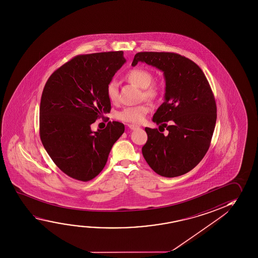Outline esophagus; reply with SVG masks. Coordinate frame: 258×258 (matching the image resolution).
<instances>
[{"label": "esophagus", "mask_w": 258, "mask_h": 258, "mask_svg": "<svg viewBox=\"0 0 258 258\" xmlns=\"http://www.w3.org/2000/svg\"><path fill=\"white\" fill-rule=\"evenodd\" d=\"M127 127H130V128L132 130V131H134L136 128H139L138 126H136V125H132V124H128V125H127Z\"/></svg>", "instance_id": "obj_1"}]
</instances>
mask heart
Wrapping results in <instances>:
<instances>
[{
	"mask_svg": "<svg viewBox=\"0 0 258 258\" xmlns=\"http://www.w3.org/2000/svg\"><path fill=\"white\" fill-rule=\"evenodd\" d=\"M126 78L132 84L142 89V98L153 101L159 97L160 88L157 85H153L154 76L152 73L148 69L142 68H133L126 74ZM106 94L110 102H118V85L116 81H110L106 87ZM149 110L150 109L148 104L130 106L118 112L117 117L124 122L140 124L143 122L145 117L149 112Z\"/></svg>",
	"mask_w": 258,
	"mask_h": 258,
	"instance_id": "heart-1",
	"label": "heart"
}]
</instances>
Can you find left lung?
Segmentation results:
<instances>
[{
    "label": "left lung",
    "mask_w": 258,
    "mask_h": 258,
    "mask_svg": "<svg viewBox=\"0 0 258 258\" xmlns=\"http://www.w3.org/2000/svg\"><path fill=\"white\" fill-rule=\"evenodd\" d=\"M164 73L165 102L153 116L163 131L146 127L144 158L156 173L176 177L194 169L206 155L215 128L217 106L203 70L191 60L171 52H140L132 62ZM160 131V130H159Z\"/></svg>",
    "instance_id": "1"
}]
</instances>
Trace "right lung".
Returning a JSON list of instances; mask_svg holds the SVG:
<instances>
[{"instance_id":"add662e5","label":"right lung","mask_w":258,"mask_h":258,"mask_svg":"<svg viewBox=\"0 0 258 258\" xmlns=\"http://www.w3.org/2000/svg\"><path fill=\"white\" fill-rule=\"evenodd\" d=\"M125 62L122 51L76 55L56 69L43 89L40 140L56 166L76 180L97 176L124 132L118 121L97 131L91 125L110 112L106 87Z\"/></svg>"}]
</instances>
